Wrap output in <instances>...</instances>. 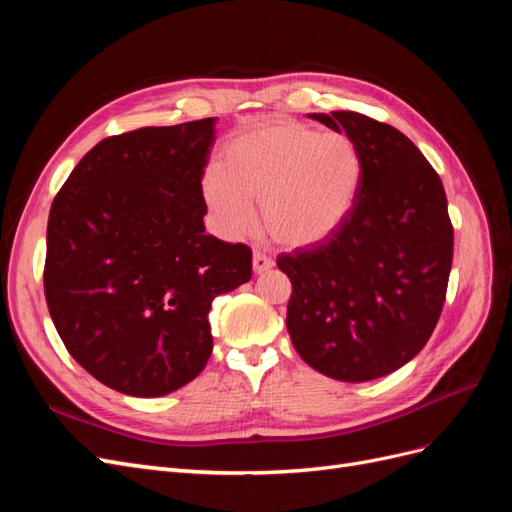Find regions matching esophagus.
<instances>
[{"mask_svg":"<svg viewBox=\"0 0 512 512\" xmlns=\"http://www.w3.org/2000/svg\"><path fill=\"white\" fill-rule=\"evenodd\" d=\"M252 265H254L256 273H262V271H269L273 267V260L267 254H262V252L256 250L254 256H252Z\"/></svg>","mask_w":512,"mask_h":512,"instance_id":"obj_1","label":"esophagus"}]
</instances>
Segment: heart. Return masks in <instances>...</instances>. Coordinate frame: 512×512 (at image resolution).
<instances>
[{"mask_svg": "<svg viewBox=\"0 0 512 512\" xmlns=\"http://www.w3.org/2000/svg\"><path fill=\"white\" fill-rule=\"evenodd\" d=\"M361 153L352 138L320 134L290 119L254 123L226 143L220 166L207 170L203 194L228 235L256 220L284 247H309L331 237L354 205Z\"/></svg>", "mask_w": 512, "mask_h": 512, "instance_id": "heart-1", "label": "heart"}]
</instances>
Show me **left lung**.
Listing matches in <instances>:
<instances>
[{"mask_svg":"<svg viewBox=\"0 0 512 512\" xmlns=\"http://www.w3.org/2000/svg\"><path fill=\"white\" fill-rule=\"evenodd\" d=\"M312 117L352 138L361 185L331 237L277 256L292 284L286 327L309 367L367 382L414 359L436 329L453 224L438 173L408 136L354 111Z\"/></svg>","mask_w":512,"mask_h":512,"instance_id":"left-lung-1","label":"left lung"}]
</instances>
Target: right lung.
Here are the masks:
<instances>
[{"mask_svg":"<svg viewBox=\"0 0 512 512\" xmlns=\"http://www.w3.org/2000/svg\"><path fill=\"white\" fill-rule=\"evenodd\" d=\"M215 123L108 136L53 200L46 305L72 359L108 389L160 397L194 380L213 350V299L250 282V247L203 224Z\"/></svg>","mask_w":512,"mask_h":512,"instance_id":"right-lung-1","label":"right lung"}]
</instances>
